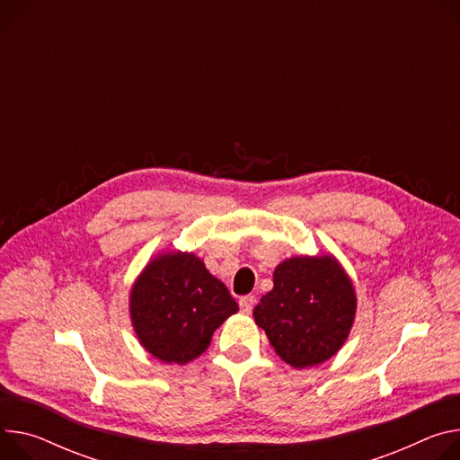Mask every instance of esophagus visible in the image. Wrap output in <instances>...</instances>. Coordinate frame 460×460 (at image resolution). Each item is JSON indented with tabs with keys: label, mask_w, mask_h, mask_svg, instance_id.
I'll return each instance as SVG.
<instances>
[{
	"label": "esophagus",
	"mask_w": 460,
	"mask_h": 460,
	"mask_svg": "<svg viewBox=\"0 0 460 460\" xmlns=\"http://www.w3.org/2000/svg\"><path fill=\"white\" fill-rule=\"evenodd\" d=\"M238 305H240V310L243 314H252V310L255 306V297L253 296H243V297H240Z\"/></svg>",
	"instance_id": "obj_1"
}]
</instances>
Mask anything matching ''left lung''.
Listing matches in <instances>:
<instances>
[{"label": "left lung", "instance_id": "1", "mask_svg": "<svg viewBox=\"0 0 460 460\" xmlns=\"http://www.w3.org/2000/svg\"><path fill=\"white\" fill-rule=\"evenodd\" d=\"M275 352L296 368L314 367L347 341L356 317L352 280L332 255L294 257L273 273V289L253 310Z\"/></svg>", "mask_w": 460, "mask_h": 460}]
</instances>
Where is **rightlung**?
<instances>
[{
    "label": "right lung",
    "mask_w": 460,
    "mask_h": 460,
    "mask_svg": "<svg viewBox=\"0 0 460 460\" xmlns=\"http://www.w3.org/2000/svg\"><path fill=\"white\" fill-rule=\"evenodd\" d=\"M238 312L222 280L194 253L152 259L134 282L130 317L139 343L164 363H189L211 345L215 330Z\"/></svg>",
    "instance_id": "obj_1"
}]
</instances>
